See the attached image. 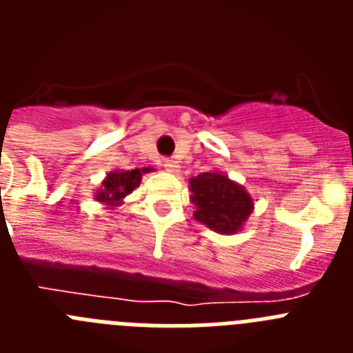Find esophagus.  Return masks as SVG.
<instances>
[{
	"label": "esophagus",
	"mask_w": 353,
	"mask_h": 353,
	"mask_svg": "<svg viewBox=\"0 0 353 353\" xmlns=\"http://www.w3.org/2000/svg\"><path fill=\"white\" fill-rule=\"evenodd\" d=\"M162 166L166 168V171H170V173H173V174H179L180 173V164L176 161H171V159H166Z\"/></svg>",
	"instance_id": "1"
}]
</instances>
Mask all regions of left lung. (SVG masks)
Wrapping results in <instances>:
<instances>
[{
	"label": "left lung",
	"instance_id": "left-lung-1",
	"mask_svg": "<svg viewBox=\"0 0 353 353\" xmlns=\"http://www.w3.org/2000/svg\"><path fill=\"white\" fill-rule=\"evenodd\" d=\"M194 219L221 235L242 232L254 201L244 185L221 171H207L189 180Z\"/></svg>",
	"mask_w": 353,
	"mask_h": 353
}]
</instances>
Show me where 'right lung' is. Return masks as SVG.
Returning <instances> with one entry per match:
<instances>
[{"label":"right lung","instance_id":"obj_1","mask_svg":"<svg viewBox=\"0 0 353 353\" xmlns=\"http://www.w3.org/2000/svg\"><path fill=\"white\" fill-rule=\"evenodd\" d=\"M154 171V168H141V170H114L105 174L102 185L95 191V201L104 205L105 208L120 207L125 196H129L134 189L141 183L143 174Z\"/></svg>","mask_w":353,"mask_h":353}]
</instances>
